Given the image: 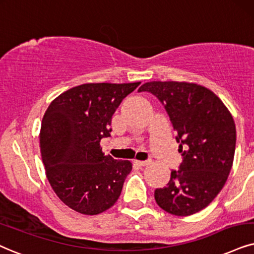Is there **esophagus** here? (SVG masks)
<instances>
[{
    "label": "esophagus",
    "mask_w": 254,
    "mask_h": 254,
    "mask_svg": "<svg viewBox=\"0 0 254 254\" xmlns=\"http://www.w3.org/2000/svg\"><path fill=\"white\" fill-rule=\"evenodd\" d=\"M133 163H134V164H136V165L140 166V168H142V166H147V165L151 164L150 160H134Z\"/></svg>",
    "instance_id": "34e87169"
}]
</instances>
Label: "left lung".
Masks as SVG:
<instances>
[{
  "label": "left lung",
  "instance_id": "left-lung-1",
  "mask_svg": "<svg viewBox=\"0 0 254 254\" xmlns=\"http://www.w3.org/2000/svg\"><path fill=\"white\" fill-rule=\"evenodd\" d=\"M164 105L176 133L183 163L169 184L155 191L156 203L175 216H191L212 203L225 185L236 151V124L221 99L190 82H147Z\"/></svg>",
  "mask_w": 254,
  "mask_h": 254
}]
</instances>
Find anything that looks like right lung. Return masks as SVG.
I'll list each match as a JSON object with an SVG mask.
<instances>
[{
    "label": "right lung",
    "instance_id": "1",
    "mask_svg": "<svg viewBox=\"0 0 254 254\" xmlns=\"http://www.w3.org/2000/svg\"><path fill=\"white\" fill-rule=\"evenodd\" d=\"M140 82L86 83L56 97L40 131L41 156L51 188L66 206L95 216L117 201L130 160L105 156L101 139L110 137L112 115Z\"/></svg>",
    "mask_w": 254,
    "mask_h": 254
}]
</instances>
